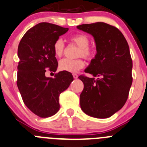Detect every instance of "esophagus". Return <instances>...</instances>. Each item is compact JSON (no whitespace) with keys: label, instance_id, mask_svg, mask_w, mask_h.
Segmentation results:
<instances>
[{"label":"esophagus","instance_id":"1","mask_svg":"<svg viewBox=\"0 0 147 147\" xmlns=\"http://www.w3.org/2000/svg\"><path fill=\"white\" fill-rule=\"evenodd\" d=\"M73 76H74V79H77L78 78V75L76 74H73Z\"/></svg>","mask_w":147,"mask_h":147}]
</instances>
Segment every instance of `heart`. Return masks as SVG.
Masks as SVG:
<instances>
[{
    "label": "heart",
    "instance_id": "heart-1",
    "mask_svg": "<svg viewBox=\"0 0 147 147\" xmlns=\"http://www.w3.org/2000/svg\"><path fill=\"white\" fill-rule=\"evenodd\" d=\"M71 41L79 47L76 57H83L86 60H92L96 54V47L89 46V38L84 34H76L71 37ZM53 51L57 57H61L64 53L65 45L61 38L57 39L53 44ZM85 63L82 58L68 59L60 61L59 69L67 72H76L84 68Z\"/></svg>",
    "mask_w": 147,
    "mask_h": 147
}]
</instances>
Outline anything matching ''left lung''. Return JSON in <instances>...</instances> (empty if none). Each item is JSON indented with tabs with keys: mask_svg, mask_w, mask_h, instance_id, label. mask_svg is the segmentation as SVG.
<instances>
[{
	"mask_svg": "<svg viewBox=\"0 0 147 147\" xmlns=\"http://www.w3.org/2000/svg\"><path fill=\"white\" fill-rule=\"evenodd\" d=\"M76 27L93 36L97 50L84 71L94 77L79 76L84 83L81 108L89 116L109 118L123 107L132 84L133 63L128 42L118 28L104 22Z\"/></svg>",
	"mask_w": 147,
	"mask_h": 147,
	"instance_id": "1",
	"label": "left lung"
}]
</instances>
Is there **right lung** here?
I'll return each instance as SVG.
<instances>
[{
  "mask_svg": "<svg viewBox=\"0 0 147 147\" xmlns=\"http://www.w3.org/2000/svg\"><path fill=\"white\" fill-rule=\"evenodd\" d=\"M68 30L42 22L29 29L19 44L17 86L25 105L41 118L52 116L59 110L60 94L74 80L71 73L63 71L55 74L54 78L45 76L48 68L56 71L58 63L53 47Z\"/></svg>",
  "mask_w": 147,
  "mask_h": 147,
  "instance_id": "right-lung-1",
  "label": "right lung"
}]
</instances>
